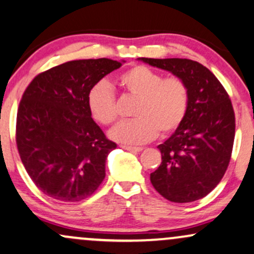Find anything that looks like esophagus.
<instances>
[{
  "mask_svg": "<svg viewBox=\"0 0 254 254\" xmlns=\"http://www.w3.org/2000/svg\"><path fill=\"white\" fill-rule=\"evenodd\" d=\"M121 146L123 149H125V150L131 151V152H139L143 150V148H140V146H130V145H121Z\"/></svg>",
  "mask_w": 254,
  "mask_h": 254,
  "instance_id": "obj_1",
  "label": "esophagus"
}]
</instances>
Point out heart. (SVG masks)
<instances>
[{
    "mask_svg": "<svg viewBox=\"0 0 254 254\" xmlns=\"http://www.w3.org/2000/svg\"><path fill=\"white\" fill-rule=\"evenodd\" d=\"M118 86L136 98L132 116L135 118L119 123L110 136L118 142L142 144L158 135L173 133L183 123L189 109L190 92L186 80L179 75L163 78L160 72L143 65L131 67L117 79ZM87 109L99 124L117 121V99L106 81H99L88 90Z\"/></svg>",
    "mask_w": 254,
    "mask_h": 254,
    "instance_id": "obj_1",
    "label": "heart"
}]
</instances>
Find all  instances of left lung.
Here are the masks:
<instances>
[{
  "label": "left lung",
  "instance_id": "1",
  "mask_svg": "<svg viewBox=\"0 0 254 254\" xmlns=\"http://www.w3.org/2000/svg\"><path fill=\"white\" fill-rule=\"evenodd\" d=\"M183 78L190 100L183 123L163 144L161 166L150 174L154 188L172 202L206 196L224 177L232 156L235 116L230 96L214 74L189 59L140 58Z\"/></svg>",
  "mask_w": 254,
  "mask_h": 254
}]
</instances>
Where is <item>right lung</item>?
Segmentation results:
<instances>
[{"label": "right lung", "mask_w": 254, "mask_h": 254, "mask_svg": "<svg viewBox=\"0 0 254 254\" xmlns=\"http://www.w3.org/2000/svg\"><path fill=\"white\" fill-rule=\"evenodd\" d=\"M122 66L116 60H73L39 73L22 94L16 145L27 173L50 197L78 202L105 177L106 156L117 146L87 109V92Z\"/></svg>", "instance_id": "add662e5"}]
</instances>
